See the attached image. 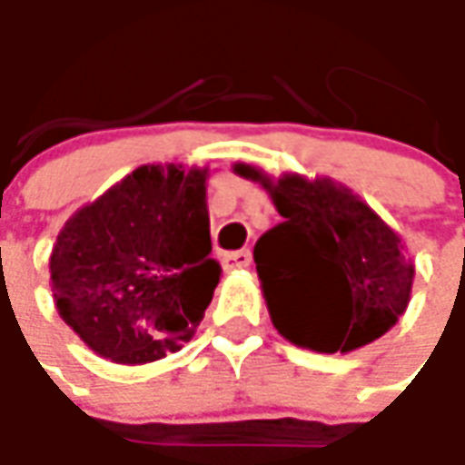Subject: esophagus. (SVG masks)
I'll use <instances>...</instances> for the list:
<instances>
[{"instance_id":"34e87169","label":"esophagus","mask_w":465,"mask_h":465,"mask_svg":"<svg viewBox=\"0 0 465 465\" xmlns=\"http://www.w3.org/2000/svg\"><path fill=\"white\" fill-rule=\"evenodd\" d=\"M251 251H232V253H224L223 266L224 269H248L251 266Z\"/></svg>"}]
</instances>
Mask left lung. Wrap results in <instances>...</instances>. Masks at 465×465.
<instances>
[{
	"label": "left lung",
	"instance_id": "left-lung-1",
	"mask_svg": "<svg viewBox=\"0 0 465 465\" xmlns=\"http://www.w3.org/2000/svg\"><path fill=\"white\" fill-rule=\"evenodd\" d=\"M284 217L256 241L253 261L274 329L295 347L354 351L406 312L414 263L401 235L331 178H279L235 163Z\"/></svg>",
	"mask_w": 465,
	"mask_h": 465
}]
</instances>
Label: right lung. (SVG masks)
<instances>
[{"label": "right lung", "mask_w": 465, "mask_h": 465, "mask_svg": "<svg viewBox=\"0 0 465 465\" xmlns=\"http://www.w3.org/2000/svg\"><path fill=\"white\" fill-rule=\"evenodd\" d=\"M206 168L142 165L64 223L51 251L62 321L95 354L144 365L193 336L220 282Z\"/></svg>", "instance_id": "obj_1"}]
</instances>
